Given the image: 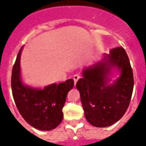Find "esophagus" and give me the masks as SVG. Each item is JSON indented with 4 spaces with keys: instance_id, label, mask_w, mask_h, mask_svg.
I'll use <instances>...</instances> for the list:
<instances>
[{
    "instance_id": "esophagus-1",
    "label": "esophagus",
    "mask_w": 146,
    "mask_h": 146,
    "mask_svg": "<svg viewBox=\"0 0 146 146\" xmlns=\"http://www.w3.org/2000/svg\"><path fill=\"white\" fill-rule=\"evenodd\" d=\"M80 77H81V76H80L79 74H76V75H74V76H73V80H74V83H75V84L76 83V82H77L78 80H80Z\"/></svg>"
}]
</instances>
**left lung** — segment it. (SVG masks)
I'll return each instance as SVG.
<instances>
[{
  "label": "left lung",
  "mask_w": 146,
  "mask_h": 146,
  "mask_svg": "<svg viewBox=\"0 0 146 146\" xmlns=\"http://www.w3.org/2000/svg\"><path fill=\"white\" fill-rule=\"evenodd\" d=\"M117 68L121 76L108 84L107 76ZM76 82L85 116L94 127L113 124L124 115L133 90V73L129 57L122 47L111 49L109 54L93 66L84 69Z\"/></svg>",
  "instance_id": "left-lung-1"
}]
</instances>
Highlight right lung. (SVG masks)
<instances>
[{"label": "right lung", "mask_w": 146, "mask_h": 146, "mask_svg": "<svg viewBox=\"0 0 146 146\" xmlns=\"http://www.w3.org/2000/svg\"><path fill=\"white\" fill-rule=\"evenodd\" d=\"M22 47L13 66L11 88L13 97L18 111L24 120L40 130H51L63 120L62 109L69 91L74 82L69 79L59 84H52L43 89L26 86L20 76V56Z\"/></svg>", "instance_id": "right-lung-1"}]
</instances>
